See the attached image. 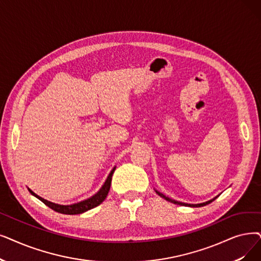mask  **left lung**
Listing matches in <instances>:
<instances>
[{
    "instance_id": "8db88e82",
    "label": "left lung",
    "mask_w": 261,
    "mask_h": 261,
    "mask_svg": "<svg viewBox=\"0 0 261 261\" xmlns=\"http://www.w3.org/2000/svg\"><path fill=\"white\" fill-rule=\"evenodd\" d=\"M158 193V195H160L162 198H164L165 200H168V201H171V202H174V203H177V205H180V206H190V207H202V206H206V205H208V203H210V202H212L215 198H213V199H211V200H209V201H206V202H202V203H197V205H191V203H186V202H180V201H177V200H174V199H172V198H169V197H166L165 195H163L162 193H160V192H156Z\"/></svg>"
}]
</instances>
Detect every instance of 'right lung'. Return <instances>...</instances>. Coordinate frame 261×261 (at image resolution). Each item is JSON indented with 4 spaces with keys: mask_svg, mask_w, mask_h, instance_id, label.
Masks as SVG:
<instances>
[{
    "mask_svg": "<svg viewBox=\"0 0 261 261\" xmlns=\"http://www.w3.org/2000/svg\"><path fill=\"white\" fill-rule=\"evenodd\" d=\"M114 171H115V167L112 169L110 175L108 176V178L106 180L105 185L102 186V188L99 190L98 193H96L94 196H92L86 200H83V201L77 202V203H73V205H69V206H62V205H58V203H53L51 201H48L46 199L41 198L40 196H38L37 194L34 193V192L31 191L30 189H29V191L31 192V194H33L34 196L37 197L38 199H40L44 203V205H47L49 208H51L52 210H54L56 212H60V213H63V214H80V213H83L87 210H90V209H93V208L99 206L100 203L107 198V196L109 194L110 188H111L112 176H113V173H114Z\"/></svg>",
    "mask_w": 261,
    "mask_h": 261,
    "instance_id": "add662e5",
    "label": "right lung"
}]
</instances>
